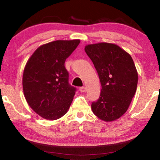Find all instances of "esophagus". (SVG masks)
<instances>
[{
	"label": "esophagus",
	"mask_w": 160,
	"mask_h": 160,
	"mask_svg": "<svg viewBox=\"0 0 160 160\" xmlns=\"http://www.w3.org/2000/svg\"><path fill=\"white\" fill-rule=\"evenodd\" d=\"M86 88H85V87H81V88H80V91L81 92H85L86 91Z\"/></svg>",
	"instance_id": "34e87169"
}]
</instances>
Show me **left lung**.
<instances>
[{
	"label": "left lung",
	"instance_id": "1",
	"mask_svg": "<svg viewBox=\"0 0 160 160\" xmlns=\"http://www.w3.org/2000/svg\"><path fill=\"white\" fill-rule=\"evenodd\" d=\"M85 51L98 73L102 90L92 104L94 114L102 121H115L126 112L136 92L138 72L128 53L111 43L85 46Z\"/></svg>",
	"mask_w": 160,
	"mask_h": 160
}]
</instances>
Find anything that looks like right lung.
I'll return each instance as SVG.
<instances>
[{
    "instance_id": "add662e5",
    "label": "right lung",
    "mask_w": 160,
    "mask_h": 160,
    "mask_svg": "<svg viewBox=\"0 0 160 160\" xmlns=\"http://www.w3.org/2000/svg\"><path fill=\"white\" fill-rule=\"evenodd\" d=\"M80 39L57 40L40 46L26 63L22 87L26 101L34 112L47 120L67 113L76 88L69 85L65 61Z\"/></svg>"
}]
</instances>
